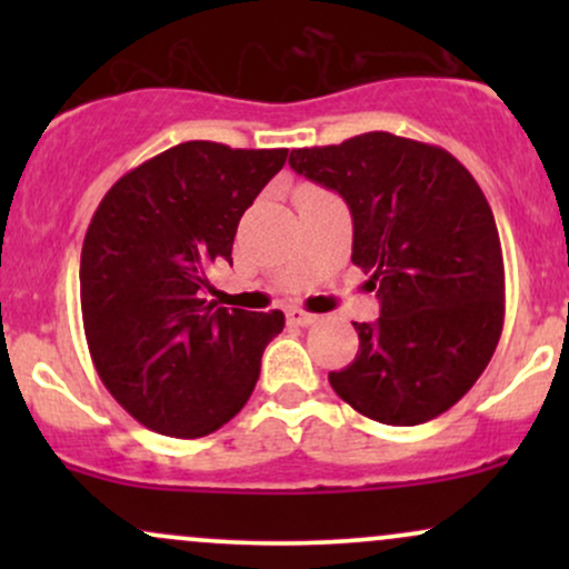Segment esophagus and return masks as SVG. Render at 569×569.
Instances as JSON below:
<instances>
[{
  "label": "esophagus",
  "mask_w": 569,
  "mask_h": 569,
  "mask_svg": "<svg viewBox=\"0 0 569 569\" xmlns=\"http://www.w3.org/2000/svg\"><path fill=\"white\" fill-rule=\"evenodd\" d=\"M286 318H289L293 326H312L318 321V316H312V312H305V310H297V307H291V310L286 312Z\"/></svg>",
  "instance_id": "1"
}]
</instances>
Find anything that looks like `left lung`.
<instances>
[{
	"mask_svg": "<svg viewBox=\"0 0 569 569\" xmlns=\"http://www.w3.org/2000/svg\"><path fill=\"white\" fill-rule=\"evenodd\" d=\"M289 166L342 194L352 264L380 299L356 361L331 371L342 401L385 426H420L455 407L502 331L506 272L492 208L447 149L371 130L291 149Z\"/></svg>",
	"mask_w": 569,
	"mask_h": 569,
	"instance_id": "8db88e82",
	"label": "left lung"
}]
</instances>
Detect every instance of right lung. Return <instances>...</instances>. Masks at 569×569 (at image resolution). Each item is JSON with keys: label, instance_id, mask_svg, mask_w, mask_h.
Listing matches in <instances>:
<instances>
[{"label": "right lung", "instance_id": "add662e5", "mask_svg": "<svg viewBox=\"0 0 569 569\" xmlns=\"http://www.w3.org/2000/svg\"><path fill=\"white\" fill-rule=\"evenodd\" d=\"M289 149L187 141L141 162L103 194L80 259V302L98 377L130 417L200 439L246 407L283 312L202 299L206 270L232 264L246 208Z\"/></svg>", "mask_w": 569, "mask_h": 569}]
</instances>
